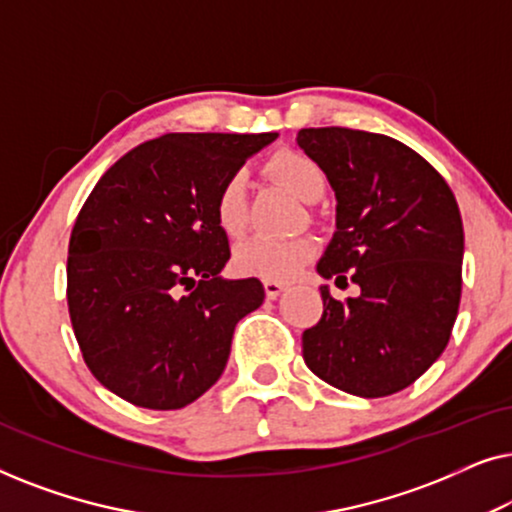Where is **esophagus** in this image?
<instances>
[{
	"label": "esophagus",
	"instance_id": "esophagus-1",
	"mask_svg": "<svg viewBox=\"0 0 512 512\" xmlns=\"http://www.w3.org/2000/svg\"><path fill=\"white\" fill-rule=\"evenodd\" d=\"M263 289H265V298H268V300H277L286 289H289V286H286L284 282H272V279H265Z\"/></svg>",
	"mask_w": 512,
	"mask_h": 512
}]
</instances>
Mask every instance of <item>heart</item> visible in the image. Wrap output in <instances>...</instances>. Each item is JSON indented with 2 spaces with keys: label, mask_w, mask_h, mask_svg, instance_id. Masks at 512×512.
Wrapping results in <instances>:
<instances>
[{
  "label": "heart",
  "mask_w": 512,
  "mask_h": 512,
  "mask_svg": "<svg viewBox=\"0 0 512 512\" xmlns=\"http://www.w3.org/2000/svg\"><path fill=\"white\" fill-rule=\"evenodd\" d=\"M265 172L279 184L289 188L305 202H317L326 191V174L319 163H314L305 153L284 149L270 156L265 163ZM214 221L223 235L240 237L249 226V195H247V174L230 172L221 181L219 191L214 195ZM317 251V242L307 235L298 237H251L235 249L233 265L237 272L247 277L284 279L296 277L303 265L310 261Z\"/></svg>",
  "instance_id": "obj_1"
}]
</instances>
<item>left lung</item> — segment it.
<instances>
[{
    "mask_svg": "<svg viewBox=\"0 0 512 512\" xmlns=\"http://www.w3.org/2000/svg\"><path fill=\"white\" fill-rule=\"evenodd\" d=\"M298 146L335 191L324 279L359 284L303 333L307 368L335 389L380 398L410 387L443 354L461 298L464 226L447 181L410 146L375 132L303 128Z\"/></svg>",
    "mask_w": 512,
    "mask_h": 512,
    "instance_id": "obj_1",
    "label": "left lung"
}]
</instances>
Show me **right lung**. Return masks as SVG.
Segmentation results:
<instances>
[{
  "mask_svg": "<svg viewBox=\"0 0 512 512\" xmlns=\"http://www.w3.org/2000/svg\"><path fill=\"white\" fill-rule=\"evenodd\" d=\"M277 132H170L116 160L69 237L67 305L100 384L149 410H179L219 380L237 321L261 307L256 277L223 279L228 235L214 195Z\"/></svg>",
  "mask_w": 512,
  "mask_h": 512,
  "instance_id": "add662e5",
  "label": "right lung"
}]
</instances>
